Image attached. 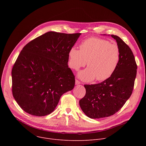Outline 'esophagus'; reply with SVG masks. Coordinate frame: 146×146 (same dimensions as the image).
Instances as JSON below:
<instances>
[{"label": "esophagus", "instance_id": "1", "mask_svg": "<svg viewBox=\"0 0 146 146\" xmlns=\"http://www.w3.org/2000/svg\"><path fill=\"white\" fill-rule=\"evenodd\" d=\"M80 84V82L78 80H76L75 84H76V85H79Z\"/></svg>", "mask_w": 146, "mask_h": 146}]
</instances>
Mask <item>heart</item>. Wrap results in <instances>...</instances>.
I'll list each match as a JSON object with an SVG mask.
<instances>
[{
	"label": "heart",
	"instance_id": "b5f03b06",
	"mask_svg": "<svg viewBox=\"0 0 146 146\" xmlns=\"http://www.w3.org/2000/svg\"><path fill=\"white\" fill-rule=\"evenodd\" d=\"M119 60V47L98 37L87 38L80 44V50L72 47L68 52V64L72 69L77 70L87 64L88 68L78 73V78L84 81L108 80L115 72Z\"/></svg>",
	"mask_w": 146,
	"mask_h": 146
}]
</instances>
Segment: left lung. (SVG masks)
<instances>
[{
  "mask_svg": "<svg viewBox=\"0 0 146 146\" xmlns=\"http://www.w3.org/2000/svg\"><path fill=\"white\" fill-rule=\"evenodd\" d=\"M110 36L116 40L120 50L119 65L108 80L84 85L86 95L79 101L82 111L93 119L108 117L118 111L130 98L136 76L137 65L132 50L120 37Z\"/></svg>",
  "mask_w": 146,
  "mask_h": 146,
  "instance_id": "8db88e82",
  "label": "left lung"
}]
</instances>
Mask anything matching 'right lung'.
I'll list each match as a JSON object with an SVG mask.
<instances>
[{"instance_id":"1","label":"right lung","mask_w":146,"mask_h":146,"mask_svg":"<svg viewBox=\"0 0 146 146\" xmlns=\"http://www.w3.org/2000/svg\"><path fill=\"white\" fill-rule=\"evenodd\" d=\"M80 35L48 32L23 48L11 77L13 97L24 111L38 117L50 114L60 96L73 89L68 52Z\"/></svg>"}]
</instances>
